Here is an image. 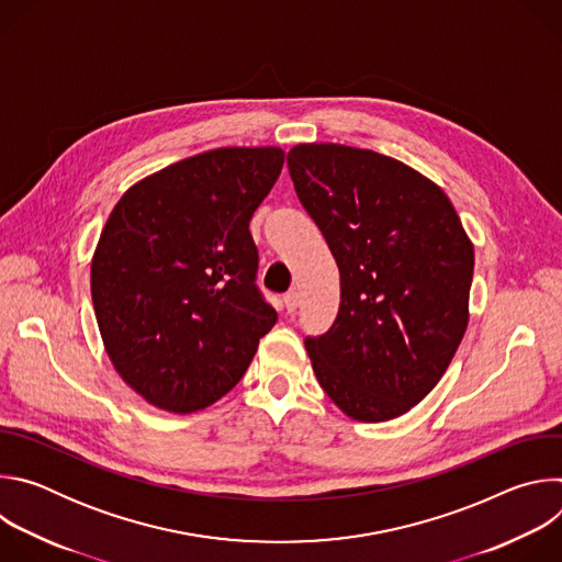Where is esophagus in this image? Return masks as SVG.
<instances>
[{"label": "esophagus", "mask_w": 562, "mask_h": 562, "mask_svg": "<svg viewBox=\"0 0 562 562\" xmlns=\"http://www.w3.org/2000/svg\"><path fill=\"white\" fill-rule=\"evenodd\" d=\"M284 306H286V311L289 313H293L297 306H300V293L293 289V291H289L286 295H284Z\"/></svg>", "instance_id": "obj_1"}]
</instances>
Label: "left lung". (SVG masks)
I'll return each instance as SVG.
<instances>
[{
  "mask_svg": "<svg viewBox=\"0 0 562 562\" xmlns=\"http://www.w3.org/2000/svg\"><path fill=\"white\" fill-rule=\"evenodd\" d=\"M286 165L340 269L336 323L304 342L315 378L353 420L403 416L467 331L471 239L447 193L395 157L313 142Z\"/></svg>",
  "mask_w": 562,
  "mask_h": 562,
  "instance_id": "left-lung-1",
  "label": "left lung"
}]
</instances>
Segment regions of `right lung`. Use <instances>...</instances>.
<instances>
[{"label":"right lung","mask_w":562,"mask_h":562,"mask_svg":"<svg viewBox=\"0 0 562 562\" xmlns=\"http://www.w3.org/2000/svg\"><path fill=\"white\" fill-rule=\"evenodd\" d=\"M284 165L278 146L213 148L135 182L91 260L100 336L148 405L193 414L226 395L278 323L256 286L249 220Z\"/></svg>","instance_id":"add662e5"}]
</instances>
